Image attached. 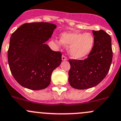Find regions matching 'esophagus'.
I'll list each match as a JSON object with an SVG mask.
<instances>
[{"instance_id":"1","label":"esophagus","mask_w":121,"mask_h":121,"mask_svg":"<svg viewBox=\"0 0 121 121\" xmlns=\"http://www.w3.org/2000/svg\"><path fill=\"white\" fill-rule=\"evenodd\" d=\"M62 60L63 61H66L67 60V58L65 56V55H62Z\"/></svg>"}]
</instances>
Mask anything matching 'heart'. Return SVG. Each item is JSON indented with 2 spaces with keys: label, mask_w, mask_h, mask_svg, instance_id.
<instances>
[{
  "label": "heart",
  "mask_w": 121,
  "mask_h": 121,
  "mask_svg": "<svg viewBox=\"0 0 121 121\" xmlns=\"http://www.w3.org/2000/svg\"><path fill=\"white\" fill-rule=\"evenodd\" d=\"M60 42L68 47L69 54L72 58L81 59L91 52L94 45V38L90 33L65 32L60 35Z\"/></svg>",
  "instance_id": "obj_1"
}]
</instances>
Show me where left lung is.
<instances>
[{
    "instance_id": "left-lung-1",
    "label": "left lung",
    "mask_w": 121,
    "mask_h": 121,
    "mask_svg": "<svg viewBox=\"0 0 121 121\" xmlns=\"http://www.w3.org/2000/svg\"><path fill=\"white\" fill-rule=\"evenodd\" d=\"M94 45L88 58L69 60V82L73 88L85 90L96 86L108 74L112 61L110 35L104 30H92Z\"/></svg>"
}]
</instances>
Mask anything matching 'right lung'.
I'll list each match as a JSON object with an SVG mask.
<instances>
[{
	"instance_id": "1",
	"label": "right lung",
	"mask_w": 121,
	"mask_h": 121,
	"mask_svg": "<svg viewBox=\"0 0 121 121\" xmlns=\"http://www.w3.org/2000/svg\"><path fill=\"white\" fill-rule=\"evenodd\" d=\"M56 27L49 22L25 23L11 35L8 60L13 78L21 86L40 90L50 83L52 72L60 65L62 54L45 42Z\"/></svg>"
}]
</instances>
